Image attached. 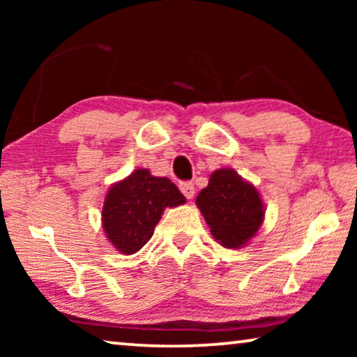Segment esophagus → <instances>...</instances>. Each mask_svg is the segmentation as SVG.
Segmentation results:
<instances>
[{"instance_id": "34e87169", "label": "esophagus", "mask_w": 357, "mask_h": 357, "mask_svg": "<svg viewBox=\"0 0 357 357\" xmlns=\"http://www.w3.org/2000/svg\"><path fill=\"white\" fill-rule=\"evenodd\" d=\"M179 189H181V192H183V195L187 198V200H190V198H193V195H195V187H193V184L189 183V181L181 183Z\"/></svg>"}]
</instances>
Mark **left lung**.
<instances>
[{
    "mask_svg": "<svg viewBox=\"0 0 357 357\" xmlns=\"http://www.w3.org/2000/svg\"><path fill=\"white\" fill-rule=\"evenodd\" d=\"M197 206L217 243L241 249L255 238L264 220V204L255 185L233 168H220L209 176L208 187L198 193Z\"/></svg>",
    "mask_w": 357,
    "mask_h": 357,
    "instance_id": "obj_1",
    "label": "left lung"
}]
</instances>
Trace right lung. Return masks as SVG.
<instances>
[{"label":"right lung","instance_id":"obj_1","mask_svg":"<svg viewBox=\"0 0 357 357\" xmlns=\"http://www.w3.org/2000/svg\"><path fill=\"white\" fill-rule=\"evenodd\" d=\"M185 198L168 178H157L138 168L107 192L102 228L110 244L123 255H132L153 236L165 208L184 204Z\"/></svg>","mask_w":357,"mask_h":357}]
</instances>
